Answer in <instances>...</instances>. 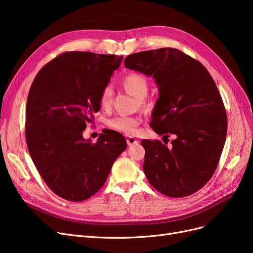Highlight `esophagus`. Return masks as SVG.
I'll use <instances>...</instances> for the list:
<instances>
[{"mask_svg":"<svg viewBox=\"0 0 253 253\" xmlns=\"http://www.w3.org/2000/svg\"><path fill=\"white\" fill-rule=\"evenodd\" d=\"M126 143L127 145H133V144L138 143V140L134 138V137H128V138H126Z\"/></svg>","mask_w":253,"mask_h":253,"instance_id":"esophagus-1","label":"esophagus"}]
</instances>
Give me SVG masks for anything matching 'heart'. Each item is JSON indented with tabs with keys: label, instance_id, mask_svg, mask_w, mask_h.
<instances>
[{
	"label": "heart",
	"instance_id": "1",
	"mask_svg": "<svg viewBox=\"0 0 253 253\" xmlns=\"http://www.w3.org/2000/svg\"><path fill=\"white\" fill-rule=\"evenodd\" d=\"M122 86L135 98L138 99L141 105H143L142 99L145 98L149 91V83L144 76L140 74H128L122 80ZM114 98V90L111 85H106L102 88L100 96H99V103L103 110H109ZM141 124V117L139 116H126V115H119L106 121V125L111 128L125 133L127 135L135 134L138 131V126Z\"/></svg>",
	"mask_w": 253,
	"mask_h": 253
}]
</instances>
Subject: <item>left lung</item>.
<instances>
[{
  "instance_id": "1",
  "label": "left lung",
  "mask_w": 253,
  "mask_h": 253,
  "mask_svg": "<svg viewBox=\"0 0 253 253\" xmlns=\"http://www.w3.org/2000/svg\"><path fill=\"white\" fill-rule=\"evenodd\" d=\"M125 65L155 80L159 97L150 126L175 135L171 148L141 140L149 182L170 197L195 193L215 171L226 141L227 115L215 82L201 62L171 47L132 53Z\"/></svg>"
}]
</instances>
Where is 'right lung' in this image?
<instances>
[{"instance_id":"obj_1","label":"right lung","mask_w":253,"mask_h":253,"mask_svg":"<svg viewBox=\"0 0 253 253\" xmlns=\"http://www.w3.org/2000/svg\"><path fill=\"white\" fill-rule=\"evenodd\" d=\"M122 58L64 52L43 66L30 86L25 124L29 154L48 188L66 201L93 196L126 149L125 137L113 129H104L95 143L83 137Z\"/></svg>"}]
</instances>
